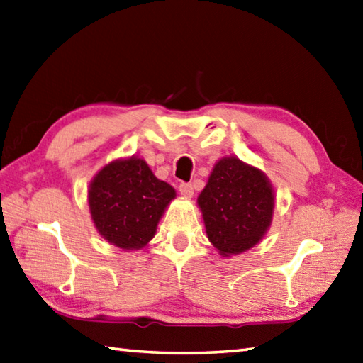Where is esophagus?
Returning <instances> with one entry per match:
<instances>
[{"label": "esophagus", "instance_id": "34e87169", "mask_svg": "<svg viewBox=\"0 0 363 363\" xmlns=\"http://www.w3.org/2000/svg\"><path fill=\"white\" fill-rule=\"evenodd\" d=\"M179 191H180V194L184 196V197H192V196H194V186H192L191 183H186V182L180 183Z\"/></svg>", "mask_w": 363, "mask_h": 363}]
</instances>
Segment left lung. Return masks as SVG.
Returning <instances> with one entry per match:
<instances>
[{"mask_svg":"<svg viewBox=\"0 0 363 363\" xmlns=\"http://www.w3.org/2000/svg\"><path fill=\"white\" fill-rule=\"evenodd\" d=\"M197 202L208 239L228 256L259 242L270 225L275 199L261 171L230 157L214 166Z\"/></svg>","mask_w":363,"mask_h":363,"instance_id":"obj_1","label":"left lung"}]
</instances>
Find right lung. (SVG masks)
<instances>
[{"mask_svg": "<svg viewBox=\"0 0 363 363\" xmlns=\"http://www.w3.org/2000/svg\"><path fill=\"white\" fill-rule=\"evenodd\" d=\"M175 191L152 174L146 161H113L94 177L88 202L96 228L113 245L133 250L154 238Z\"/></svg>", "mask_w": 363, "mask_h": 363, "instance_id": "1", "label": "right lung"}]
</instances>
